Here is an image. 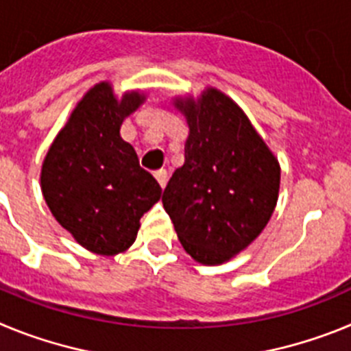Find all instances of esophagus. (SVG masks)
I'll use <instances>...</instances> for the list:
<instances>
[{
    "label": "esophagus",
    "instance_id": "1",
    "mask_svg": "<svg viewBox=\"0 0 351 351\" xmlns=\"http://www.w3.org/2000/svg\"><path fill=\"white\" fill-rule=\"evenodd\" d=\"M154 178L158 179V182H160L161 188H165L167 186V181H169V172H167L165 169H160L154 172Z\"/></svg>",
    "mask_w": 351,
    "mask_h": 351
}]
</instances>
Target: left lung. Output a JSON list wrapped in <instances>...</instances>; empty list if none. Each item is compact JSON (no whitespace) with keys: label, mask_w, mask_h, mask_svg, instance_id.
I'll use <instances>...</instances> for the list:
<instances>
[{"label":"left lung","mask_w":351,"mask_h":351,"mask_svg":"<svg viewBox=\"0 0 351 351\" xmlns=\"http://www.w3.org/2000/svg\"><path fill=\"white\" fill-rule=\"evenodd\" d=\"M190 126L184 165L161 202L197 262L223 263L258 237L271 219L280 165L234 101L216 89L178 101Z\"/></svg>","instance_id":"obj_1"}]
</instances>
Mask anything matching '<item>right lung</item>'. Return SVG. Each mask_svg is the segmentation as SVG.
<instances>
[{
	"label": "right lung",
	"instance_id": "add662e5",
	"mask_svg": "<svg viewBox=\"0 0 351 351\" xmlns=\"http://www.w3.org/2000/svg\"><path fill=\"white\" fill-rule=\"evenodd\" d=\"M142 100L138 93H128L117 101L107 82L95 86L43 161L42 191L49 209L77 243L98 255L128 250L141 218L161 197L156 179L119 135L125 117Z\"/></svg>",
	"mask_w": 351,
	"mask_h": 351
}]
</instances>
